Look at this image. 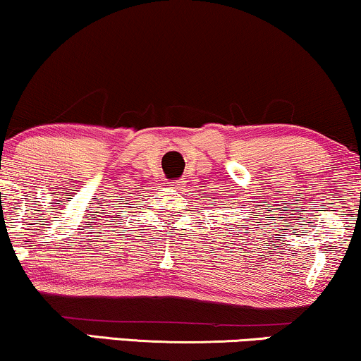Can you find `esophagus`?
Returning <instances> with one entry per match:
<instances>
[{"label":"esophagus","mask_w":361,"mask_h":361,"mask_svg":"<svg viewBox=\"0 0 361 361\" xmlns=\"http://www.w3.org/2000/svg\"><path fill=\"white\" fill-rule=\"evenodd\" d=\"M168 183H169V186H176V185H180L181 181L180 180H171V181H168Z\"/></svg>","instance_id":"obj_1"}]
</instances>
